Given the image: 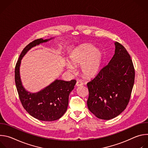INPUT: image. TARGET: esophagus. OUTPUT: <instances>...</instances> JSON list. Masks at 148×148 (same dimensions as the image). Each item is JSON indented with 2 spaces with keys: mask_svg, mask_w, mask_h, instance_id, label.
I'll list each match as a JSON object with an SVG mask.
<instances>
[{
  "mask_svg": "<svg viewBox=\"0 0 148 148\" xmlns=\"http://www.w3.org/2000/svg\"><path fill=\"white\" fill-rule=\"evenodd\" d=\"M83 85V83L81 82V81H78L77 82H76V86L77 87H79V86H81Z\"/></svg>",
  "mask_w": 148,
  "mask_h": 148,
  "instance_id": "1",
  "label": "esophagus"
}]
</instances>
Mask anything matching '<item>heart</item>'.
<instances>
[{
  "instance_id": "b5f03b06",
  "label": "heart",
  "mask_w": 148,
  "mask_h": 148,
  "mask_svg": "<svg viewBox=\"0 0 148 148\" xmlns=\"http://www.w3.org/2000/svg\"><path fill=\"white\" fill-rule=\"evenodd\" d=\"M70 63L66 65L70 73L74 72V66H81L82 74L87 78H92L99 72L103 60L102 51L91 44H83L75 49L70 56Z\"/></svg>"
}]
</instances>
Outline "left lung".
<instances>
[{
	"instance_id": "obj_1",
	"label": "left lung",
	"mask_w": 148,
	"mask_h": 148,
	"mask_svg": "<svg viewBox=\"0 0 148 148\" xmlns=\"http://www.w3.org/2000/svg\"><path fill=\"white\" fill-rule=\"evenodd\" d=\"M108 65L87 83L88 110L98 118L110 120L122 113L130 101L135 80L130 55L118 42Z\"/></svg>"
}]
</instances>
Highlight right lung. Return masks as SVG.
Returning <instances> with one entry per match:
<instances>
[{
    "instance_id": "1",
    "label": "right lung",
    "mask_w": 148,
    "mask_h": 148,
    "mask_svg": "<svg viewBox=\"0 0 148 148\" xmlns=\"http://www.w3.org/2000/svg\"><path fill=\"white\" fill-rule=\"evenodd\" d=\"M53 38H40L29 43L21 53L15 67V83L23 107L33 117L47 122L58 119L66 112L69 95L74 88L76 80L66 81L56 79L40 91L30 92L23 86L20 67L22 59L32 48Z\"/></svg>"
}]
</instances>
